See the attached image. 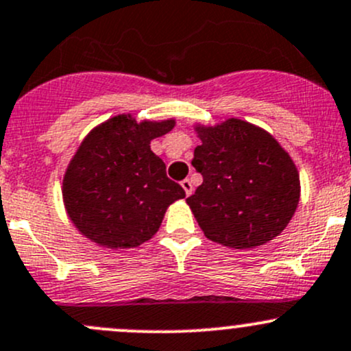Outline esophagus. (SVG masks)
Returning <instances> with one entry per match:
<instances>
[{"mask_svg": "<svg viewBox=\"0 0 351 351\" xmlns=\"http://www.w3.org/2000/svg\"><path fill=\"white\" fill-rule=\"evenodd\" d=\"M182 186H183V190H184V193H186L188 196H190L191 193H193V184H191V182L190 180H183L182 182Z\"/></svg>", "mask_w": 351, "mask_h": 351, "instance_id": "34e87169", "label": "esophagus"}]
</instances>
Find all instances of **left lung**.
Instances as JSON below:
<instances>
[{
	"mask_svg": "<svg viewBox=\"0 0 351 351\" xmlns=\"http://www.w3.org/2000/svg\"><path fill=\"white\" fill-rule=\"evenodd\" d=\"M202 145L191 165L203 183L186 203L208 240L237 250L268 243L290 223L300 176L290 155L265 130L230 118L196 126Z\"/></svg>",
	"mask_w": 351,
	"mask_h": 351,
	"instance_id": "left-lung-1",
	"label": "left lung"
}]
</instances>
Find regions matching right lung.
<instances>
[{
	"label": "right lung",
	"mask_w": 351,
	"mask_h": 351,
	"mask_svg": "<svg viewBox=\"0 0 351 351\" xmlns=\"http://www.w3.org/2000/svg\"><path fill=\"white\" fill-rule=\"evenodd\" d=\"M173 126L175 119L136 123L118 114L84 138L63 180L69 219L84 237L117 250L134 248L158 232L167 208L184 198L149 148Z\"/></svg>",
	"instance_id": "1"
}]
</instances>
